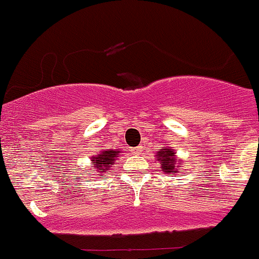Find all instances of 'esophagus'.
<instances>
[{
    "instance_id": "34e87169",
    "label": "esophagus",
    "mask_w": 259,
    "mask_h": 259,
    "mask_svg": "<svg viewBox=\"0 0 259 259\" xmlns=\"http://www.w3.org/2000/svg\"><path fill=\"white\" fill-rule=\"evenodd\" d=\"M141 151H142V146H137V147L133 148V152H136V153L141 152Z\"/></svg>"
}]
</instances>
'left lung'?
I'll return each mask as SVG.
<instances>
[{
    "mask_svg": "<svg viewBox=\"0 0 259 259\" xmlns=\"http://www.w3.org/2000/svg\"><path fill=\"white\" fill-rule=\"evenodd\" d=\"M157 160L160 161V165L162 167L163 172L168 174V175H176L179 171V167L181 165L180 158L176 157L175 151L171 147H165L160 148V151L157 152Z\"/></svg>",
    "mask_w": 259,
    "mask_h": 259,
    "instance_id": "left-lung-1",
    "label": "left lung"
}]
</instances>
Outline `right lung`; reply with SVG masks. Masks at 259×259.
Wrapping results in <instances>:
<instances>
[{
    "instance_id": "right-lung-1",
    "label": "right lung",
    "mask_w": 259,
    "mask_h": 259,
    "mask_svg": "<svg viewBox=\"0 0 259 259\" xmlns=\"http://www.w3.org/2000/svg\"><path fill=\"white\" fill-rule=\"evenodd\" d=\"M118 155H119V151H113V150H108V148H104L102 152H99V155H97L96 157H93V160H92L94 162L93 167H96L94 170L98 171L99 176L103 178V174L112 167V165L114 163V160L118 157Z\"/></svg>"
}]
</instances>
